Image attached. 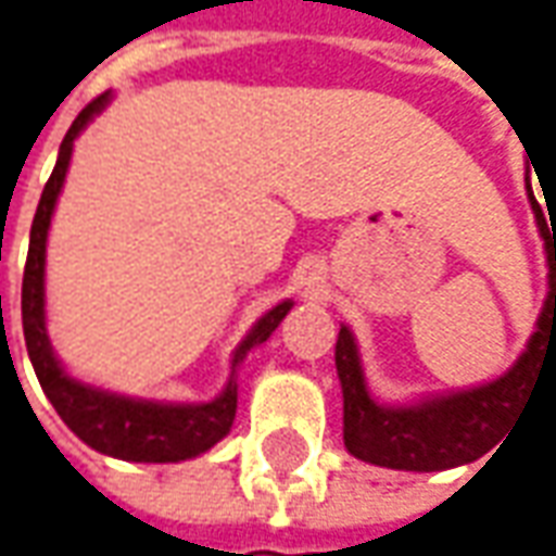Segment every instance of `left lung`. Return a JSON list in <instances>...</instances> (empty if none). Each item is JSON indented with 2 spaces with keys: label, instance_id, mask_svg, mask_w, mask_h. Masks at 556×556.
Segmentation results:
<instances>
[{
  "label": "left lung",
  "instance_id": "1",
  "mask_svg": "<svg viewBox=\"0 0 556 556\" xmlns=\"http://www.w3.org/2000/svg\"><path fill=\"white\" fill-rule=\"evenodd\" d=\"M527 192L547 253V300L527 352L508 374L480 389L431 397L413 407H379L364 382L355 337L349 327H339L342 441L355 459L397 471H443L480 459L505 438L535 389L532 382H539V374L556 367V201L545 199V215L530 182Z\"/></svg>",
  "mask_w": 556,
  "mask_h": 556
}]
</instances>
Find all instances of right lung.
I'll return each mask as SVG.
<instances>
[{
  "mask_svg": "<svg viewBox=\"0 0 556 556\" xmlns=\"http://www.w3.org/2000/svg\"><path fill=\"white\" fill-rule=\"evenodd\" d=\"M106 100H110V94H100L97 100H91L76 115V122L70 125L61 143L58 165H54L51 177L45 182L42 199H39L36 217H33L29 253H26L24 266V290H21L26 352H29L33 370L39 376L48 401L58 409V416L88 446H94L97 453H106V456L128 462L192 459V456L211 450L214 443L229 434L235 407H238V382H235V376L229 379V386L223 389L217 401H211V404L134 401V397H125V394L81 386L78 379L66 376L61 361L51 352L48 333H45V241H48V226H51V214H54L61 186L66 180L73 140L78 137V130L85 128L106 106ZM290 305H293L290 300L278 303L260 321L253 324V330L238 345V352H235L232 367H238L244 361V355L251 352L253 345H260V342H266L271 337V330L290 312Z\"/></svg>",
  "mask_w": 556,
  "mask_h": 556,
  "instance_id": "right-lung-1",
  "label": "right lung"
}]
</instances>
